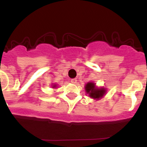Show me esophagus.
I'll return each mask as SVG.
<instances>
[{
	"instance_id": "esophagus-1",
	"label": "esophagus",
	"mask_w": 147,
	"mask_h": 147,
	"mask_svg": "<svg viewBox=\"0 0 147 147\" xmlns=\"http://www.w3.org/2000/svg\"><path fill=\"white\" fill-rule=\"evenodd\" d=\"M71 83H73V84H75V83H76V82H77V80H76V79H72V80H71Z\"/></svg>"
}]
</instances>
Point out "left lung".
<instances>
[{
	"label": "left lung",
	"instance_id": "left-lung-1",
	"mask_svg": "<svg viewBox=\"0 0 147 147\" xmlns=\"http://www.w3.org/2000/svg\"><path fill=\"white\" fill-rule=\"evenodd\" d=\"M85 91L89 96L94 99H99L104 96L106 93V89L103 88H97L95 83L89 82L85 87Z\"/></svg>",
	"mask_w": 147,
	"mask_h": 147
}]
</instances>
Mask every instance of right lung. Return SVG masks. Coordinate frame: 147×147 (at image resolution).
<instances>
[{
    "label": "right lung",
    "instance_id": "right-lung-1",
    "mask_svg": "<svg viewBox=\"0 0 147 147\" xmlns=\"http://www.w3.org/2000/svg\"><path fill=\"white\" fill-rule=\"evenodd\" d=\"M56 87H57V85H53V88H56Z\"/></svg>",
    "mask_w": 147,
    "mask_h": 147
}]
</instances>
